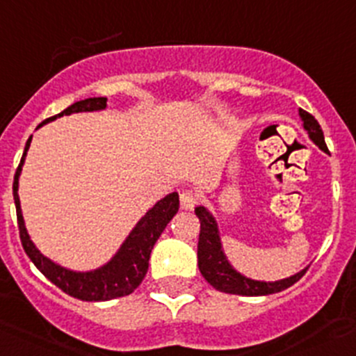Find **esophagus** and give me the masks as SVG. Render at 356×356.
I'll return each mask as SVG.
<instances>
[{
  "label": "esophagus",
  "mask_w": 356,
  "mask_h": 356,
  "mask_svg": "<svg viewBox=\"0 0 356 356\" xmlns=\"http://www.w3.org/2000/svg\"><path fill=\"white\" fill-rule=\"evenodd\" d=\"M197 204V195L191 191H185L180 194V206L181 209H194Z\"/></svg>",
  "instance_id": "obj_1"
}]
</instances>
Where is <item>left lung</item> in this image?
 I'll use <instances>...</instances> for the list:
<instances>
[{
  "instance_id": "obj_1",
  "label": "left lung",
  "mask_w": 356,
  "mask_h": 356,
  "mask_svg": "<svg viewBox=\"0 0 356 356\" xmlns=\"http://www.w3.org/2000/svg\"><path fill=\"white\" fill-rule=\"evenodd\" d=\"M299 117L302 120V127L306 129L309 140L321 152L328 154V148L325 145L323 131H321L316 118L304 110H299ZM195 215L199 216V222H201V232H199L197 245L199 270H201L204 280L213 289L225 293H234V296H269V293L282 292V290L292 286L306 273L307 267H304L299 273L292 274L289 277H283V280H276V282H260V280H253V277L245 276L238 269H234V266L229 262L225 252H223L218 222H216L215 215L206 206H197L195 208Z\"/></svg>"
}]
</instances>
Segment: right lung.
<instances>
[{
  "instance_id": "1",
  "label": "right lung",
  "mask_w": 356,
  "mask_h": 356,
  "mask_svg": "<svg viewBox=\"0 0 356 356\" xmlns=\"http://www.w3.org/2000/svg\"><path fill=\"white\" fill-rule=\"evenodd\" d=\"M106 97H89V99L76 101V103L67 106L66 110L60 111L56 117L47 118L36 129H40L42 125L49 124V122L56 120V118L63 117V115L101 111L106 108ZM31 140L33 136H29L19 168H17L15 178H13V201H15L17 222H19L20 241H22L24 252L28 253L31 262L42 270L47 280H50L54 285L59 286L67 296L76 297L80 300L99 302V300H111L133 293L140 286V283L143 282L145 274H147L152 248L157 243L159 236L162 234L165 225L171 222L172 216L178 213V208H180L178 192H171L165 197H162L161 201L155 202L138 220L136 225L133 227V231L129 232V236L124 239L120 248L115 252V255L106 264L90 270L70 269V267L54 262L52 259L45 257L36 248L35 243L31 241L28 229H26V222H24L19 199V178L20 172H22L24 162H26V155H28L29 147H31Z\"/></svg>"
}]
</instances>
